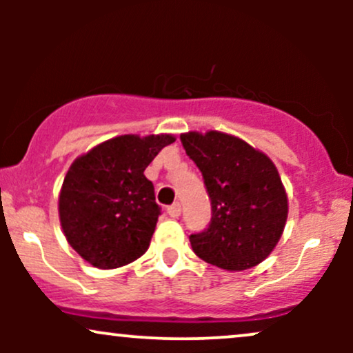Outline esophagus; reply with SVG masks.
<instances>
[{
	"label": "esophagus",
	"mask_w": 353,
	"mask_h": 353,
	"mask_svg": "<svg viewBox=\"0 0 353 353\" xmlns=\"http://www.w3.org/2000/svg\"><path fill=\"white\" fill-rule=\"evenodd\" d=\"M168 214H169V216H171V217H174V219L179 217V216H181V204H179V202H174L172 205H169V208H168Z\"/></svg>",
	"instance_id": "esophagus-1"
}]
</instances>
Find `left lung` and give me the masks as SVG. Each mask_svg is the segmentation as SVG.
<instances>
[{
  "label": "left lung",
  "instance_id": "1",
  "mask_svg": "<svg viewBox=\"0 0 353 353\" xmlns=\"http://www.w3.org/2000/svg\"><path fill=\"white\" fill-rule=\"evenodd\" d=\"M204 177L212 219L189 237L197 257L229 272L252 269L281 241L289 199L270 157L241 137L221 131L181 134Z\"/></svg>",
  "mask_w": 353,
  "mask_h": 353
}]
</instances>
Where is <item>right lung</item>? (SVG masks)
Wrapping results in <instances>:
<instances>
[{
    "mask_svg": "<svg viewBox=\"0 0 353 353\" xmlns=\"http://www.w3.org/2000/svg\"><path fill=\"white\" fill-rule=\"evenodd\" d=\"M172 134H123L76 157L59 190L66 241L88 264L117 269L149 249L161 209L144 176Z\"/></svg>",
    "mask_w": 353,
    "mask_h": 353,
    "instance_id": "right-lung-1",
    "label": "right lung"
}]
</instances>
